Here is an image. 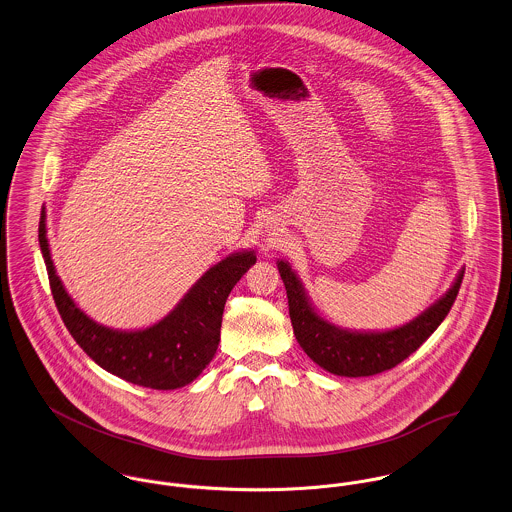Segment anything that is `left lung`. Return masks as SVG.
Segmentation results:
<instances>
[{
  "label": "left lung",
  "mask_w": 512,
  "mask_h": 512,
  "mask_svg": "<svg viewBox=\"0 0 512 512\" xmlns=\"http://www.w3.org/2000/svg\"><path fill=\"white\" fill-rule=\"evenodd\" d=\"M276 267L286 288L288 312L300 347L323 370L347 378L380 374L415 353L454 306L464 278L462 269L440 300L401 327L390 331H351L329 323L315 312L302 282L286 261H278Z\"/></svg>",
  "instance_id": "left-lung-1"
}]
</instances>
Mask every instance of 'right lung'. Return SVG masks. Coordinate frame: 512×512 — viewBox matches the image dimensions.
Returning <instances> with one entry per match:
<instances>
[{
	"instance_id": "right-lung-1",
	"label": "right lung",
	"mask_w": 512,
	"mask_h": 512,
	"mask_svg": "<svg viewBox=\"0 0 512 512\" xmlns=\"http://www.w3.org/2000/svg\"><path fill=\"white\" fill-rule=\"evenodd\" d=\"M39 243L56 308L79 347L107 372L152 390L183 388L210 364L220 343L226 300L257 261L255 251L228 255L200 276L161 321L138 331H118L87 317L66 292L50 257L44 208Z\"/></svg>"
}]
</instances>
